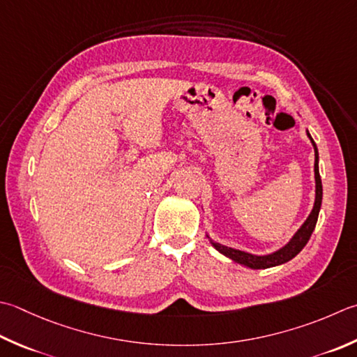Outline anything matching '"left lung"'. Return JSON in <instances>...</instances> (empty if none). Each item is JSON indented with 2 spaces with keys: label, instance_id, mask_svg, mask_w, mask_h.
<instances>
[{
  "label": "left lung",
  "instance_id": "1",
  "mask_svg": "<svg viewBox=\"0 0 357 357\" xmlns=\"http://www.w3.org/2000/svg\"><path fill=\"white\" fill-rule=\"evenodd\" d=\"M308 137L311 139V142L314 145V153H316V162H314V174H316V202H314L312 212L310 213L308 220L303 222V226L297 230V234L292 236V240L286 244L284 248H282L277 252L271 254V255H263V257H257V255H250L248 252H243V250H236L232 248L222 246V244H218L211 240L213 244V248L221 252L222 255H226L229 258H232L234 261L244 264V266H249L252 269H266L272 266H278V264H283L286 261H289L294 258L300 250H302L308 240L311 238V234L314 227H316V222L319 218V211L320 206H322V179H320V173H319V153H317V146L316 142L312 141L311 135L308 132Z\"/></svg>",
  "mask_w": 357,
  "mask_h": 357
}]
</instances>
